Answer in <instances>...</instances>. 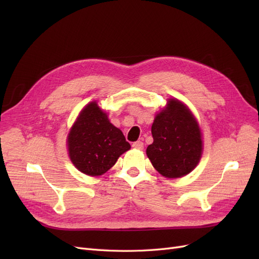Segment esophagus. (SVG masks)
I'll use <instances>...</instances> for the list:
<instances>
[{
  "label": "esophagus",
  "instance_id": "1",
  "mask_svg": "<svg viewBox=\"0 0 259 259\" xmlns=\"http://www.w3.org/2000/svg\"><path fill=\"white\" fill-rule=\"evenodd\" d=\"M133 147L136 149H139V150H142V149H144V143L138 140V142H135L134 144H133Z\"/></svg>",
  "mask_w": 259,
  "mask_h": 259
}]
</instances>
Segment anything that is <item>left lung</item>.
<instances>
[{"label": "left lung", "mask_w": 259, "mask_h": 259, "mask_svg": "<svg viewBox=\"0 0 259 259\" xmlns=\"http://www.w3.org/2000/svg\"><path fill=\"white\" fill-rule=\"evenodd\" d=\"M151 133L153 143L147 147V155L162 176L183 177L198 165L203 151L201 130L182 101L167 100L155 115Z\"/></svg>", "instance_id": "obj_1"}]
</instances>
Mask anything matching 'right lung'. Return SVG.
Segmentation results:
<instances>
[{"label":"right lung","mask_w":259,"mask_h":259,"mask_svg":"<svg viewBox=\"0 0 259 259\" xmlns=\"http://www.w3.org/2000/svg\"><path fill=\"white\" fill-rule=\"evenodd\" d=\"M67 143L73 165L90 176L105 174L131 149L121 130L110 123L96 101L84 107L69 132Z\"/></svg>","instance_id":"obj_1"}]
</instances>
